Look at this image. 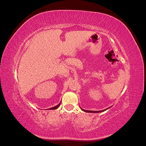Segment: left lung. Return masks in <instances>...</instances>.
<instances>
[{
  "label": "left lung",
  "instance_id": "obj_1",
  "mask_svg": "<svg viewBox=\"0 0 146 146\" xmlns=\"http://www.w3.org/2000/svg\"><path fill=\"white\" fill-rule=\"evenodd\" d=\"M110 107H109V108H108L107 109H105V110H101V111H89V110H84V109H82V108H81V109H82V110H83V111L86 112V113H100V112L104 111H105V110L109 109Z\"/></svg>",
  "mask_w": 146,
  "mask_h": 146
}]
</instances>
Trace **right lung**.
<instances>
[{
	"label": "right lung",
	"mask_w": 146,
	"mask_h": 146,
	"mask_svg": "<svg viewBox=\"0 0 146 146\" xmlns=\"http://www.w3.org/2000/svg\"><path fill=\"white\" fill-rule=\"evenodd\" d=\"M60 104H61V102H60L59 104L57 105L56 106H55V107H52V108H48V110H56V109H57V108H58L60 107Z\"/></svg>",
	"instance_id": "1"
}]
</instances>
